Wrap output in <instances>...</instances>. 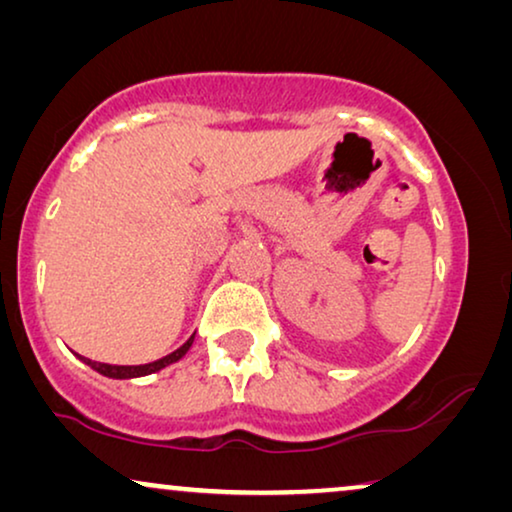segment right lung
<instances>
[{
  "label": "right lung",
  "mask_w": 512,
  "mask_h": 512,
  "mask_svg": "<svg viewBox=\"0 0 512 512\" xmlns=\"http://www.w3.org/2000/svg\"><path fill=\"white\" fill-rule=\"evenodd\" d=\"M192 341H194V336L187 338V341L181 345V348H178L176 352H171V355L162 357V359H157V362H153V364H143V366H113V364H99V362H92V359H85V357H83V362H85V364H90L92 369L99 371V373H104V376H109V378H139V376H148V373H155V371L164 369V366H169V364L178 362V359H181V357L185 355V352L190 350Z\"/></svg>",
  "instance_id": "right-lung-1"
}]
</instances>
